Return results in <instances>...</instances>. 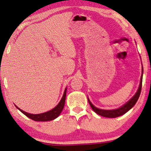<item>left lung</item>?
Listing matches in <instances>:
<instances>
[{
  "instance_id": "obj_1",
  "label": "left lung",
  "mask_w": 151,
  "mask_h": 151,
  "mask_svg": "<svg viewBox=\"0 0 151 151\" xmlns=\"http://www.w3.org/2000/svg\"><path fill=\"white\" fill-rule=\"evenodd\" d=\"M142 74H143V68H142V70L140 83V85H139L138 91H136V94H135L133 97L130 99V100L128 101L125 104L122 106H121L120 108H119L117 109L102 110V109H98V108L94 106L91 104V102H90L89 98H87V99H88V102L89 103L90 106H91V109H93V111L95 112L96 113H97L98 114H99V115L104 116V117H108V118H116L126 113V112L129 111V110L131 109L135 104H136V103L137 102V101H138L139 97H140V95L141 93V89H142Z\"/></svg>"
}]
</instances>
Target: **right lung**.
I'll list each match as a JSON object with an SVG mask.
<instances>
[{"label":"right lung","instance_id":"right-lung-1","mask_svg":"<svg viewBox=\"0 0 151 151\" xmlns=\"http://www.w3.org/2000/svg\"><path fill=\"white\" fill-rule=\"evenodd\" d=\"M66 89H65L64 95H63L62 98L56 106L51 111H47L46 112H44V113L41 114H30L28 113V112H24L22 111L20 109H19L17 106H15L17 109H19L20 111H21L22 113L25 114L26 116H28V118H30L32 120L35 121H52L53 119H55L58 117V116L60 115V113H61L63 109H64V104H65V100H66Z\"/></svg>","mask_w":151,"mask_h":151}]
</instances>
